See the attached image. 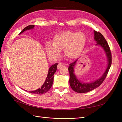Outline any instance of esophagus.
<instances>
[{
  "mask_svg": "<svg viewBox=\"0 0 122 122\" xmlns=\"http://www.w3.org/2000/svg\"><path fill=\"white\" fill-rule=\"evenodd\" d=\"M64 66V64H62V63H58V65H57V68L58 69H60L61 67H62V66Z\"/></svg>",
  "mask_w": 122,
  "mask_h": 122,
  "instance_id": "1",
  "label": "esophagus"
}]
</instances>
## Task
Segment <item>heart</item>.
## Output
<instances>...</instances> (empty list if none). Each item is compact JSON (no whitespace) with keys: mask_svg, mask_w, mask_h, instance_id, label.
<instances>
[{"mask_svg":"<svg viewBox=\"0 0 122 122\" xmlns=\"http://www.w3.org/2000/svg\"><path fill=\"white\" fill-rule=\"evenodd\" d=\"M86 41V36L82 32L62 31L54 36L52 43H47L45 51L48 57L54 60L58 56L60 50L64 49L65 57L73 60L81 53Z\"/></svg>","mask_w":122,"mask_h":122,"instance_id":"obj_1","label":"heart"}]
</instances>
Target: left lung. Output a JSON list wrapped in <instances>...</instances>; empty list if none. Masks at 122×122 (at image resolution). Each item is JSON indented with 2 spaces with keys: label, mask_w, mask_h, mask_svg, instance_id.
Wrapping results in <instances>:
<instances>
[{
  "label": "left lung",
  "mask_w": 122,
  "mask_h": 122,
  "mask_svg": "<svg viewBox=\"0 0 122 122\" xmlns=\"http://www.w3.org/2000/svg\"><path fill=\"white\" fill-rule=\"evenodd\" d=\"M94 40L97 44L96 45L99 46L104 51L107 60V66L103 75L98 79L90 82H83L77 78L74 73V68L78 60L70 64L68 68L70 74L69 82L72 89L77 93H84L89 92L99 86L102 83L107 75L108 72L112 65V54L108 44L104 36L100 32L94 30Z\"/></svg>",
  "instance_id": "left-lung-1"
}]
</instances>
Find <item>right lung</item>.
Listing matches in <instances>:
<instances>
[{
  "label": "right lung",
  "instance_id": "right-lung-1",
  "mask_svg": "<svg viewBox=\"0 0 122 122\" xmlns=\"http://www.w3.org/2000/svg\"><path fill=\"white\" fill-rule=\"evenodd\" d=\"M35 25H30L27 26V27L24 28L21 31V32L19 35L21 34L24 31L31 30L34 28ZM58 64L56 63L52 66H51L49 69L48 72L47 76L46 77V79L45 81L44 82V84L42 85V86H41L38 89L35 90V91H31L27 92L28 93H32V94H42L46 93L48 91L50 88L52 86V84L53 82V78H54V74L56 72L57 70V66Z\"/></svg>",
  "mask_w": 122,
  "mask_h": 122
}]
</instances>
